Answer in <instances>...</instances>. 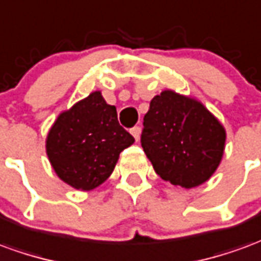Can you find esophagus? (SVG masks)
<instances>
[{
	"instance_id": "esophagus-1",
	"label": "esophagus",
	"mask_w": 261,
	"mask_h": 261,
	"mask_svg": "<svg viewBox=\"0 0 261 261\" xmlns=\"http://www.w3.org/2000/svg\"><path fill=\"white\" fill-rule=\"evenodd\" d=\"M130 133H131V136L136 138V141L140 140V134H141V128H140V127H133Z\"/></svg>"
}]
</instances>
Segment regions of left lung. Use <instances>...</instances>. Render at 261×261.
<instances>
[{"instance_id": "left-lung-1", "label": "left lung", "mask_w": 261, "mask_h": 261, "mask_svg": "<svg viewBox=\"0 0 261 261\" xmlns=\"http://www.w3.org/2000/svg\"><path fill=\"white\" fill-rule=\"evenodd\" d=\"M225 143V127L206 106L171 89L156 94L144 116V152L174 187L205 184L219 167Z\"/></svg>"}]
</instances>
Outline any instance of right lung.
<instances>
[{
  "instance_id": "obj_1",
  "label": "right lung",
  "mask_w": 261,
  "mask_h": 261,
  "mask_svg": "<svg viewBox=\"0 0 261 261\" xmlns=\"http://www.w3.org/2000/svg\"><path fill=\"white\" fill-rule=\"evenodd\" d=\"M134 143L118 124L116 106L100 90L62 112L46 136V155L55 174L77 191H92L112 175L120 152Z\"/></svg>"
}]
</instances>
